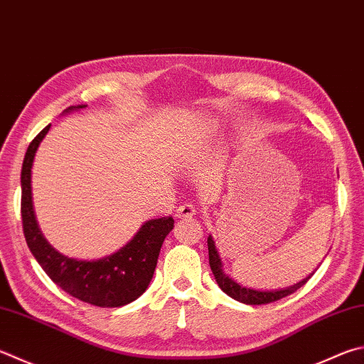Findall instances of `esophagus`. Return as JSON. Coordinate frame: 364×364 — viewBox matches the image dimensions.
I'll use <instances>...</instances> for the list:
<instances>
[{
	"mask_svg": "<svg viewBox=\"0 0 364 364\" xmlns=\"http://www.w3.org/2000/svg\"><path fill=\"white\" fill-rule=\"evenodd\" d=\"M196 215L194 205L191 203H181L180 207L176 208V216L181 218V220H186V218H193Z\"/></svg>",
	"mask_w": 364,
	"mask_h": 364,
	"instance_id": "esophagus-1",
	"label": "esophagus"
}]
</instances>
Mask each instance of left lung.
Segmentation results:
<instances>
[{
	"instance_id": "left-lung-1",
	"label": "left lung",
	"mask_w": 364,
	"mask_h": 364,
	"mask_svg": "<svg viewBox=\"0 0 364 364\" xmlns=\"http://www.w3.org/2000/svg\"><path fill=\"white\" fill-rule=\"evenodd\" d=\"M207 243H208L210 267H211V272H213V275H215V280L218 283V287H220L223 289V293H226L229 297H232V299L239 301V302H243V304H250V306H259V304L275 302V301L282 299V297H287L289 294H293L301 287L306 285L310 277L315 274V270H314L312 274H309L306 279L299 280L297 283H294V285H289V287H285V288H279V289L248 288L245 285H240V283L235 282L229 274L224 272L220 251H218V248L215 245L213 237L208 235Z\"/></svg>"
}]
</instances>
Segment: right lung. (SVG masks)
I'll return each mask as SVG.
<instances>
[{
	"label": "right lung",
	"mask_w": 364,
	"mask_h": 364,
	"mask_svg": "<svg viewBox=\"0 0 364 364\" xmlns=\"http://www.w3.org/2000/svg\"><path fill=\"white\" fill-rule=\"evenodd\" d=\"M85 107H70L63 114ZM49 129L50 125L44 127L30 143L22 165V223L26 245L49 279L65 293L97 307L125 306L146 291L153 280L162 243L173 229V218L144 221L130 242L100 259H77L60 253L39 229L31 193L33 161Z\"/></svg>",
	"instance_id": "1"
}]
</instances>
